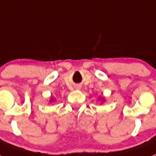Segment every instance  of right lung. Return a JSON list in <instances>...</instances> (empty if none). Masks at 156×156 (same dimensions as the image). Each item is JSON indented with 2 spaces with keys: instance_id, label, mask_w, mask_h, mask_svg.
<instances>
[{
  "instance_id": "right-lung-1",
  "label": "right lung",
  "mask_w": 156,
  "mask_h": 156,
  "mask_svg": "<svg viewBox=\"0 0 156 156\" xmlns=\"http://www.w3.org/2000/svg\"><path fill=\"white\" fill-rule=\"evenodd\" d=\"M51 101H53V98H51Z\"/></svg>"
}]
</instances>
